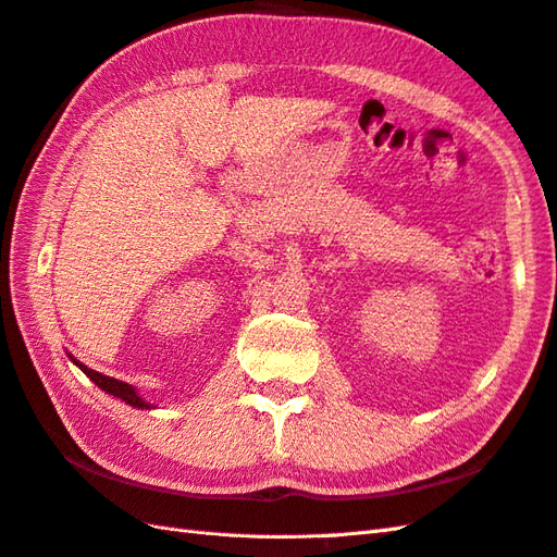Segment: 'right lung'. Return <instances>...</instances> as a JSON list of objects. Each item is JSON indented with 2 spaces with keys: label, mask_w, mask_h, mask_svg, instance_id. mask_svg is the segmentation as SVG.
Listing matches in <instances>:
<instances>
[{
  "label": "right lung",
  "mask_w": 557,
  "mask_h": 557,
  "mask_svg": "<svg viewBox=\"0 0 557 557\" xmlns=\"http://www.w3.org/2000/svg\"><path fill=\"white\" fill-rule=\"evenodd\" d=\"M73 360L84 374H87L98 388L101 391H106L108 395H112V397H120L122 403H126V405H132V407H138V409H152V405L148 403V400H143V397L136 393V388L134 386H129V383H124V381H117V379H110V376H106V374H98V372H94V369H89V367H84V364H79L75 358H70Z\"/></svg>",
  "instance_id": "right-lung-1"
}]
</instances>
